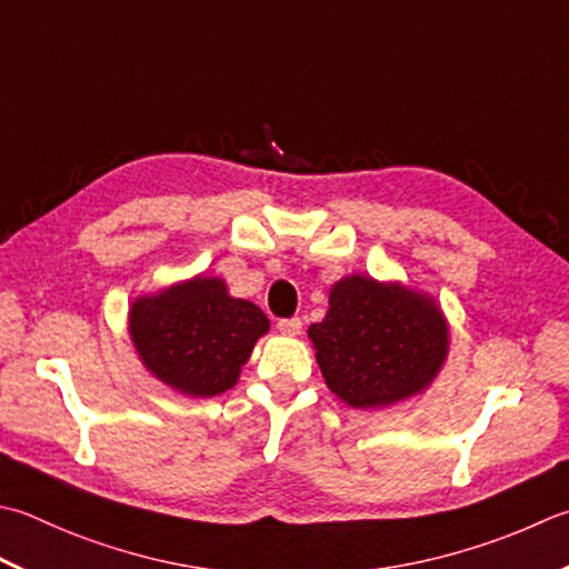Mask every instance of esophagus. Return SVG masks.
Returning a JSON list of instances; mask_svg holds the SVG:
<instances>
[{
  "label": "esophagus",
  "instance_id": "esophagus-1",
  "mask_svg": "<svg viewBox=\"0 0 569 569\" xmlns=\"http://www.w3.org/2000/svg\"><path fill=\"white\" fill-rule=\"evenodd\" d=\"M300 328H303V322H300V318H283L278 320V330L283 332V336H298Z\"/></svg>",
  "mask_w": 569,
  "mask_h": 569
}]
</instances>
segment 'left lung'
Wrapping results in <instances>:
<instances>
[{
	"mask_svg": "<svg viewBox=\"0 0 569 569\" xmlns=\"http://www.w3.org/2000/svg\"><path fill=\"white\" fill-rule=\"evenodd\" d=\"M332 395L355 409L417 397L449 355V322L433 296L352 273L332 283L328 313L308 328Z\"/></svg>",
	"mask_w": 569,
	"mask_h": 569,
	"instance_id": "obj_1",
	"label": "left lung"
}]
</instances>
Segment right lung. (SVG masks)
Segmentation results:
<instances>
[{
    "instance_id": "add662e5",
    "label": "right lung",
    "mask_w": 569,
    "mask_h": 569,
    "mask_svg": "<svg viewBox=\"0 0 569 569\" xmlns=\"http://www.w3.org/2000/svg\"><path fill=\"white\" fill-rule=\"evenodd\" d=\"M269 328L259 306L233 298L224 278L204 273L138 296L128 310V332L144 370L192 399L237 385Z\"/></svg>"
}]
</instances>
